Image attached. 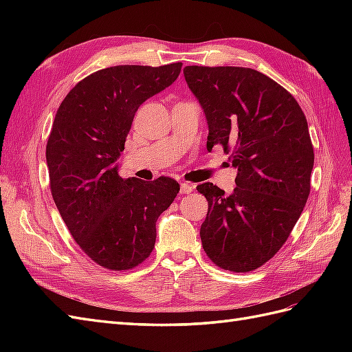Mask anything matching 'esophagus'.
I'll use <instances>...</instances> for the list:
<instances>
[{
	"instance_id": "34e87169",
	"label": "esophagus",
	"mask_w": 352,
	"mask_h": 352,
	"mask_svg": "<svg viewBox=\"0 0 352 352\" xmlns=\"http://www.w3.org/2000/svg\"><path fill=\"white\" fill-rule=\"evenodd\" d=\"M192 190H193V184L182 183V186H180V192H182V193H190Z\"/></svg>"
}]
</instances>
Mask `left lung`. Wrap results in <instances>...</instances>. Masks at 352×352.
I'll return each mask as SVG.
<instances>
[{
	"label": "left lung",
	"instance_id": "8db88e82",
	"mask_svg": "<svg viewBox=\"0 0 352 352\" xmlns=\"http://www.w3.org/2000/svg\"><path fill=\"white\" fill-rule=\"evenodd\" d=\"M183 72L206 113L207 148H233L237 169L230 195L212 183L197 186L208 201L203 248L226 271H254L278 252L307 203L315 162L307 119L286 89L256 69Z\"/></svg>",
	"mask_w": 352,
	"mask_h": 352
}]
</instances>
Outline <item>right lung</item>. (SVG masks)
Wrapping results in <instances>:
<instances>
[{
    "instance_id": "add662e5",
    "label": "right lung",
    "mask_w": 352,
    "mask_h": 352,
    "mask_svg": "<svg viewBox=\"0 0 352 352\" xmlns=\"http://www.w3.org/2000/svg\"><path fill=\"white\" fill-rule=\"evenodd\" d=\"M183 63L153 68L119 65L81 80L58 107L47 144L52 199L80 248L95 263L126 271L155 243V222L180 184L119 175L133 118L140 104L164 91Z\"/></svg>"
}]
</instances>
